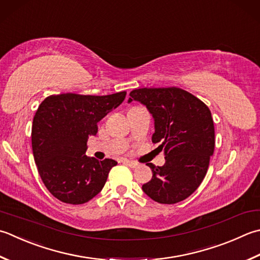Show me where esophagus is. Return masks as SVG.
I'll list each match as a JSON object with an SVG mask.
<instances>
[{"label": "esophagus", "instance_id": "1", "mask_svg": "<svg viewBox=\"0 0 260 260\" xmlns=\"http://www.w3.org/2000/svg\"><path fill=\"white\" fill-rule=\"evenodd\" d=\"M123 162H124L125 165L128 166V167L133 168V169H134V168H137V167H139V164H137V162H135V161H132V160H127V159H124V160H123Z\"/></svg>", "mask_w": 260, "mask_h": 260}]
</instances>
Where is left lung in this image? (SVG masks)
Instances as JSON below:
<instances>
[{
  "mask_svg": "<svg viewBox=\"0 0 260 260\" xmlns=\"http://www.w3.org/2000/svg\"><path fill=\"white\" fill-rule=\"evenodd\" d=\"M154 118L153 143L165 149L166 164L152 169V179L142 189L160 204H176L194 192L210 165L215 146L211 110L195 95L180 88H143L131 91Z\"/></svg>",
  "mask_w": 260,
  "mask_h": 260,
  "instance_id": "left-lung-1",
  "label": "left lung"
}]
</instances>
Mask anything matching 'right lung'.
Instances as JSON below:
<instances>
[{"label":"right lung","mask_w":260,"mask_h":260,"mask_svg":"<svg viewBox=\"0 0 260 260\" xmlns=\"http://www.w3.org/2000/svg\"><path fill=\"white\" fill-rule=\"evenodd\" d=\"M126 91L108 95L53 94L39 105L32 121L35 162L44 185L66 204H84L103 189L113 159L88 157L90 135L98 121L123 103Z\"/></svg>","instance_id":"add662e5"}]
</instances>
